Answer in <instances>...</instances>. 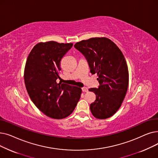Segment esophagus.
<instances>
[{
  "instance_id": "1",
  "label": "esophagus",
  "mask_w": 158,
  "mask_h": 158,
  "mask_svg": "<svg viewBox=\"0 0 158 158\" xmlns=\"http://www.w3.org/2000/svg\"><path fill=\"white\" fill-rule=\"evenodd\" d=\"M81 90H82V91H83L84 93H86V92L88 91V89H87V87H82Z\"/></svg>"
}]
</instances>
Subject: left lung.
Masks as SVG:
<instances>
[{
    "label": "left lung",
    "instance_id": "8db88e82",
    "mask_svg": "<svg viewBox=\"0 0 158 158\" xmlns=\"http://www.w3.org/2000/svg\"><path fill=\"white\" fill-rule=\"evenodd\" d=\"M74 48L84 55L100 84L98 88L89 89L96 94L90 105L91 113L98 119L111 117L122 106L128 89V67L122 52L106 37L81 40Z\"/></svg>",
    "mask_w": 158,
    "mask_h": 158
}]
</instances>
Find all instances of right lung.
Returning <instances> with one entry per match:
<instances>
[{
  "label": "right lung",
  "instance_id": "1",
  "mask_svg": "<svg viewBox=\"0 0 158 158\" xmlns=\"http://www.w3.org/2000/svg\"><path fill=\"white\" fill-rule=\"evenodd\" d=\"M73 45L55 41L40 42L30 52L26 63L24 82L30 98L51 118L69 116L80 98L81 88L56 82L60 78L61 60Z\"/></svg>",
  "mask_w": 158,
  "mask_h": 158
}]
</instances>
